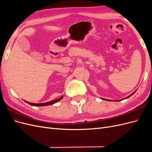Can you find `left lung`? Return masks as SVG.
<instances>
[{
  "mask_svg": "<svg viewBox=\"0 0 152 152\" xmlns=\"http://www.w3.org/2000/svg\"><path fill=\"white\" fill-rule=\"evenodd\" d=\"M135 92H136V91H135ZM135 92H134V93H132V94H131V95H130V96H128V97H127V98H129V97H130V96H132V94H134V93H135ZM105 100H107V99H105ZM108 101H109V100H108ZM120 101H121V100H120Z\"/></svg>",
  "mask_w": 152,
  "mask_h": 152,
  "instance_id": "left-lung-1",
  "label": "left lung"
}]
</instances>
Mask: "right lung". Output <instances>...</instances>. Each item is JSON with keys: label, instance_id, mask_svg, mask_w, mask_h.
Here are the masks:
<instances>
[{"label": "right lung", "instance_id": "right-lung-1", "mask_svg": "<svg viewBox=\"0 0 152 152\" xmlns=\"http://www.w3.org/2000/svg\"><path fill=\"white\" fill-rule=\"evenodd\" d=\"M63 96H61V98H59L57 99H55V100H53V101H50V102H47V103H29V102H26L27 103L30 104V105H32V106H35V107H40V106H48V105H50V104H53L55 103H56L58 102H59V101H60L62 98H63Z\"/></svg>", "mask_w": 152, "mask_h": 152}]
</instances>
